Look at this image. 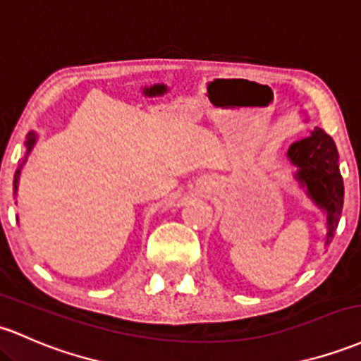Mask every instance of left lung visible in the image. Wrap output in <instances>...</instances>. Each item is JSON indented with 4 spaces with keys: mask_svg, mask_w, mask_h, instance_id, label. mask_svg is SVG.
I'll use <instances>...</instances> for the list:
<instances>
[{
    "mask_svg": "<svg viewBox=\"0 0 361 361\" xmlns=\"http://www.w3.org/2000/svg\"><path fill=\"white\" fill-rule=\"evenodd\" d=\"M288 157L298 168L296 180L307 187V193L315 204L327 212V245L334 238L344 200V185L334 140L322 128H314L307 138L291 145Z\"/></svg>",
    "mask_w": 361,
    "mask_h": 361,
    "instance_id": "1",
    "label": "left lung"
}]
</instances>
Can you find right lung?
Wrapping results in <instances>:
<instances>
[{"label": "right lung", "mask_w": 361, "mask_h": 361, "mask_svg": "<svg viewBox=\"0 0 361 361\" xmlns=\"http://www.w3.org/2000/svg\"><path fill=\"white\" fill-rule=\"evenodd\" d=\"M34 144H35V133H34V132H30L29 135H27V142H25V147H27V152H25V159H27V156H29V152H30V150H32ZM25 159H23L22 162H20V164H18V168H17V171H15V178H13V193H17V188H18V176H20V169H22V166L25 164Z\"/></svg>", "instance_id": "right-lung-1"}]
</instances>
